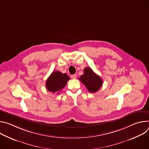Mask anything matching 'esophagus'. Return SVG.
Segmentation results:
<instances>
[{
  "label": "esophagus",
  "mask_w": 149,
  "mask_h": 149,
  "mask_svg": "<svg viewBox=\"0 0 149 149\" xmlns=\"http://www.w3.org/2000/svg\"><path fill=\"white\" fill-rule=\"evenodd\" d=\"M71 78H72V79H75V78H77V75H76V74H73V75H71Z\"/></svg>",
  "instance_id": "34e87169"
}]
</instances>
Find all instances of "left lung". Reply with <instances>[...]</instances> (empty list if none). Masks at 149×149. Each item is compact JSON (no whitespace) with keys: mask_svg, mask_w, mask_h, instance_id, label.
<instances>
[{"mask_svg":"<svg viewBox=\"0 0 149 149\" xmlns=\"http://www.w3.org/2000/svg\"><path fill=\"white\" fill-rule=\"evenodd\" d=\"M79 79L91 93L98 91L103 84L102 79L95 74L91 68L87 67L84 70V74Z\"/></svg>","mask_w":149,"mask_h":149,"instance_id":"left-lung-1","label":"left lung"}]
</instances>
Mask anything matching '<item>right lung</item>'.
Returning a JSON list of instances; mask_svg holds the SVG:
<instances>
[{
  "label": "right lung",
  "instance_id": "right-lung-1",
  "mask_svg": "<svg viewBox=\"0 0 149 149\" xmlns=\"http://www.w3.org/2000/svg\"><path fill=\"white\" fill-rule=\"evenodd\" d=\"M70 79L66 73L62 74L58 71H54L47 80L46 88L49 91L58 94L59 91L65 86Z\"/></svg>",
  "mask_w": 149,
  "mask_h": 149
}]
</instances>
